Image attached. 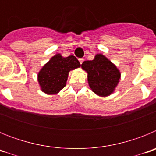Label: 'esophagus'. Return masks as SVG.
Wrapping results in <instances>:
<instances>
[{"label": "esophagus", "mask_w": 156, "mask_h": 156, "mask_svg": "<svg viewBox=\"0 0 156 156\" xmlns=\"http://www.w3.org/2000/svg\"><path fill=\"white\" fill-rule=\"evenodd\" d=\"M83 61H84V59H83V58H80L79 59V62H80V64H82V63L83 62Z\"/></svg>", "instance_id": "esophagus-1"}]
</instances>
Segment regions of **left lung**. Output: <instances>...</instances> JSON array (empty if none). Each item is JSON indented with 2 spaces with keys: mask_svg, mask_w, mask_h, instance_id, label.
<instances>
[{
  "mask_svg": "<svg viewBox=\"0 0 156 156\" xmlns=\"http://www.w3.org/2000/svg\"><path fill=\"white\" fill-rule=\"evenodd\" d=\"M81 66L87 72L89 86L95 94L107 96L113 92L119 83L120 73L108 59L99 54L91 61L83 62Z\"/></svg>",
  "mask_w": 156,
  "mask_h": 156,
  "instance_id": "8db88e82",
  "label": "left lung"
}]
</instances>
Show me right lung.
<instances>
[{
  "mask_svg": "<svg viewBox=\"0 0 156 156\" xmlns=\"http://www.w3.org/2000/svg\"><path fill=\"white\" fill-rule=\"evenodd\" d=\"M80 66V63L75 56L63 58L59 54L55 55L38 73L41 90L48 94H57L66 86L69 72Z\"/></svg>",
  "mask_w": 156,
  "mask_h": 156,
  "instance_id": "1",
  "label": "right lung"
}]
</instances>
